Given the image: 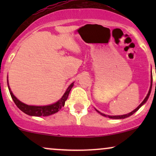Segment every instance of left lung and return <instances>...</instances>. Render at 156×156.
<instances>
[{
	"label": "left lung",
	"mask_w": 156,
	"mask_h": 156,
	"mask_svg": "<svg viewBox=\"0 0 156 156\" xmlns=\"http://www.w3.org/2000/svg\"><path fill=\"white\" fill-rule=\"evenodd\" d=\"M152 84H153V76H152V75H151V84H150V88L149 92H148V94H147L146 98H144V101H142V103H141V104L139 105V106H138L136 108L134 109V110L133 111V112H131L128 113V114H124V115H119V116H109V115H105V114H103V113H101V112H99V111L97 110V109H96V111H97V112H98V113H100V114H101V115L104 116V117H108V118H111V119H125V118H127V117H130V116H131L132 114H133L134 113L136 112L137 111L139 110V109L141 108V106H142V105H144V103H146L147 101V100H148V98H149V96H150V92H151V89H152Z\"/></svg>",
	"instance_id": "left-lung-1"
}]
</instances>
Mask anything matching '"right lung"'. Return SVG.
<instances>
[{
	"instance_id": "add662e5",
	"label": "right lung",
	"mask_w": 156,
	"mask_h": 156,
	"mask_svg": "<svg viewBox=\"0 0 156 156\" xmlns=\"http://www.w3.org/2000/svg\"><path fill=\"white\" fill-rule=\"evenodd\" d=\"M74 83H71L69 86V87L67 89L66 92H64L63 96L62 97V98L56 102V103H53V104L48 105H43V106H36V105H28L25 104V103H22L21 101H20L14 95L13 93L9 88V82L8 79H7V84H8V88L9 90L11 97H12V100L15 102L18 108L22 111L23 112H24L25 114H28L30 116H34V117H46V116L51 115V114H55V113L58 112L61 108L64 105L65 101H67L68 95H69V93L70 92L71 89L73 88V84Z\"/></svg>"
}]
</instances>
